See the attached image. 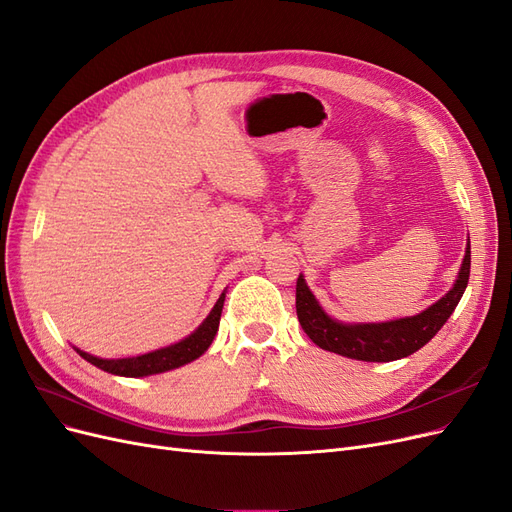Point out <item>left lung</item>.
I'll return each mask as SVG.
<instances>
[{
	"mask_svg": "<svg viewBox=\"0 0 512 512\" xmlns=\"http://www.w3.org/2000/svg\"><path fill=\"white\" fill-rule=\"evenodd\" d=\"M470 280V239L463 256L457 282L440 301L427 307L425 312L399 318L391 322H367V324H346L333 320L320 307L312 290L307 288L303 275L297 280V316L303 331L322 350L348 356L356 361L389 363L404 359L412 352L421 350L429 339L436 335L444 322L451 318L459 299L463 297Z\"/></svg>",
	"mask_w": 512,
	"mask_h": 512,
	"instance_id": "1",
	"label": "left lung"
}]
</instances>
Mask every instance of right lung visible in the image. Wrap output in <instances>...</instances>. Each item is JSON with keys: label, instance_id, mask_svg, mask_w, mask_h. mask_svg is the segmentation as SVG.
<instances>
[{"label": "right lung", "instance_id": "right-lung-1", "mask_svg": "<svg viewBox=\"0 0 512 512\" xmlns=\"http://www.w3.org/2000/svg\"><path fill=\"white\" fill-rule=\"evenodd\" d=\"M224 299H226V292H222V297L218 299V303L213 305V309L203 320V324H200V327L192 335L181 339V342H177L173 346L153 350V352H147L141 356H132V359H98V356L87 354L79 348H74V350L79 352L87 363L100 367L102 371H108V374L123 376V378H143V376L162 374V371L177 369L185 363H192L194 359H198L200 354L207 352V348L211 346L213 337H215V333H218V327H220Z\"/></svg>", "mask_w": 512, "mask_h": 512}]
</instances>
